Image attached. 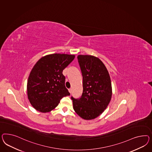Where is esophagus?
Segmentation results:
<instances>
[{
    "label": "esophagus",
    "instance_id": "obj_1",
    "mask_svg": "<svg viewBox=\"0 0 152 152\" xmlns=\"http://www.w3.org/2000/svg\"><path fill=\"white\" fill-rule=\"evenodd\" d=\"M72 88H70L69 89V92H70V94H71V93H72Z\"/></svg>",
    "mask_w": 152,
    "mask_h": 152
}]
</instances>
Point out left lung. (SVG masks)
I'll return each instance as SVG.
<instances>
[{
    "label": "left lung",
    "instance_id": "obj_1",
    "mask_svg": "<svg viewBox=\"0 0 152 152\" xmlns=\"http://www.w3.org/2000/svg\"><path fill=\"white\" fill-rule=\"evenodd\" d=\"M77 60L83 77V92L80 99L71 97L74 110L83 119H94L106 110L111 101L110 76L99 58L80 55Z\"/></svg>",
    "mask_w": 152,
    "mask_h": 152
}]
</instances>
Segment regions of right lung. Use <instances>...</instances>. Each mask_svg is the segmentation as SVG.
Instances as JSON below:
<instances>
[{"label":"right lung","instance_id":"right-lung-1","mask_svg":"<svg viewBox=\"0 0 152 152\" xmlns=\"http://www.w3.org/2000/svg\"><path fill=\"white\" fill-rule=\"evenodd\" d=\"M75 55L53 53L41 58L33 67L27 83L29 101L37 111L46 113L57 107L70 94L65 85L63 70Z\"/></svg>","mask_w":152,"mask_h":152}]
</instances>
